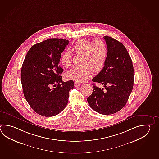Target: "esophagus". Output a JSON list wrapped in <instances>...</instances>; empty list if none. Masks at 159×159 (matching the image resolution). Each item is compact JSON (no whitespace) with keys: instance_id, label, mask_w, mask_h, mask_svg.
<instances>
[{"instance_id":"1","label":"esophagus","mask_w":159,"mask_h":159,"mask_svg":"<svg viewBox=\"0 0 159 159\" xmlns=\"http://www.w3.org/2000/svg\"><path fill=\"white\" fill-rule=\"evenodd\" d=\"M81 84L80 83H79L78 82H75L74 83V86L75 87H79V86H80Z\"/></svg>"}]
</instances>
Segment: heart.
<instances>
[{
  "instance_id": "obj_1",
  "label": "heart",
  "mask_w": 159,
  "mask_h": 159,
  "mask_svg": "<svg viewBox=\"0 0 159 159\" xmlns=\"http://www.w3.org/2000/svg\"><path fill=\"white\" fill-rule=\"evenodd\" d=\"M76 55H82L80 67H74L66 72V78L77 82L84 81L91 77L93 71L97 72L104 67L107 57V46L101 40L79 39L73 45ZM73 58L71 52L65 51L61 57V61L66 67L70 66Z\"/></svg>"
}]
</instances>
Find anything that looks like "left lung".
I'll return each mask as SVG.
<instances>
[{
  "label": "left lung",
  "mask_w": 159,
  "mask_h": 159,
  "mask_svg": "<svg viewBox=\"0 0 159 159\" xmlns=\"http://www.w3.org/2000/svg\"><path fill=\"white\" fill-rule=\"evenodd\" d=\"M107 57L104 68L92 81L104 85L101 89L93 84V92L87 98L89 106L98 113L109 115L123 108L132 92L134 74L133 62L121 42L105 36Z\"/></svg>",
  "instance_id": "8db88e82"
}]
</instances>
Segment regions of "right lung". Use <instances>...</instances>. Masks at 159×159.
I'll return each mask as SVG.
<instances>
[{"label": "right lung", "mask_w": 159, "mask_h": 159, "mask_svg": "<svg viewBox=\"0 0 159 159\" xmlns=\"http://www.w3.org/2000/svg\"><path fill=\"white\" fill-rule=\"evenodd\" d=\"M68 43L59 39L38 43L29 49L23 62L21 81L24 97L33 110L42 116L52 117L61 113L74 86L72 80L62 81L63 70L59 65Z\"/></svg>", "instance_id": "right-lung-1"}]
</instances>
